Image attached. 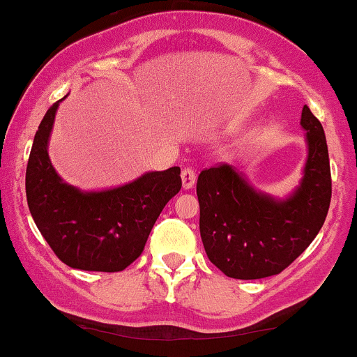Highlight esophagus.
Segmentation results:
<instances>
[{
	"label": "esophagus",
	"instance_id": "34e87169",
	"mask_svg": "<svg viewBox=\"0 0 357 357\" xmlns=\"http://www.w3.org/2000/svg\"><path fill=\"white\" fill-rule=\"evenodd\" d=\"M195 180H197V174H195L194 168H183L182 170V185L183 189H192L195 185Z\"/></svg>",
	"mask_w": 357,
	"mask_h": 357
}]
</instances>
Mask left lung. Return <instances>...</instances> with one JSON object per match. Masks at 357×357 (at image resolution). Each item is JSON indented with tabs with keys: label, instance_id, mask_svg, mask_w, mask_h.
<instances>
[{
	"label": "left lung",
	"instance_id": "8db88e82",
	"mask_svg": "<svg viewBox=\"0 0 357 357\" xmlns=\"http://www.w3.org/2000/svg\"><path fill=\"white\" fill-rule=\"evenodd\" d=\"M308 158L300 185L286 199L257 192L229 165L206 168L197 178L199 229L209 260L228 278L279 274L306 250L327 218L331 162L320 121L303 107Z\"/></svg>",
	"mask_w": 357,
	"mask_h": 357
}]
</instances>
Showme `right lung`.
<instances>
[{
	"instance_id": "obj_1",
	"label": "right lung",
	"mask_w": 357,
	"mask_h": 357,
	"mask_svg": "<svg viewBox=\"0 0 357 357\" xmlns=\"http://www.w3.org/2000/svg\"><path fill=\"white\" fill-rule=\"evenodd\" d=\"M61 100L45 112L33 137L25 175L30 214L66 266L97 272L124 271L144 250L165 204L178 194L180 168L148 172L126 185L93 192L63 182L47 153Z\"/></svg>"
}]
</instances>
